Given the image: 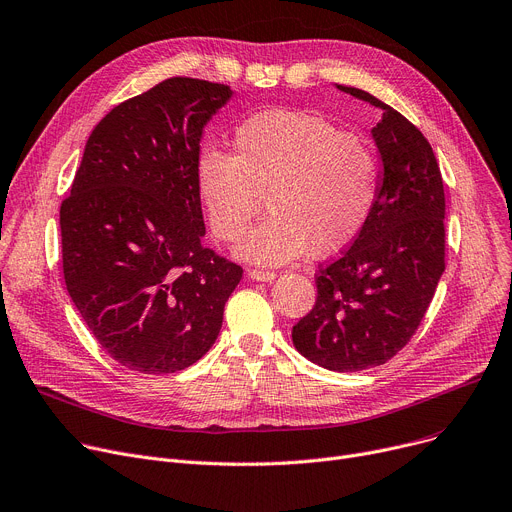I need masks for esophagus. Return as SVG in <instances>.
<instances>
[{
  "label": "esophagus",
  "mask_w": 512,
  "mask_h": 512,
  "mask_svg": "<svg viewBox=\"0 0 512 512\" xmlns=\"http://www.w3.org/2000/svg\"><path fill=\"white\" fill-rule=\"evenodd\" d=\"M249 278L257 282H271L276 278V271L271 269H249Z\"/></svg>",
  "instance_id": "esophagus-1"
}]
</instances>
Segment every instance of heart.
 <instances>
[{"label": "heart", "instance_id": "heart-1", "mask_svg": "<svg viewBox=\"0 0 512 512\" xmlns=\"http://www.w3.org/2000/svg\"><path fill=\"white\" fill-rule=\"evenodd\" d=\"M379 181V158L366 140L300 111L257 113L236 125L234 154L203 146L195 162L197 193L220 241H238L265 197L271 214L241 245V255L259 263L350 245L374 208Z\"/></svg>", "mask_w": 512, "mask_h": 512}]
</instances>
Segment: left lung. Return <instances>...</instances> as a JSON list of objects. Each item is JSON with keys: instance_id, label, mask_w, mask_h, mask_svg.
I'll use <instances>...</instances> for the list:
<instances>
[{"instance_id": "obj_1", "label": "left lung", "mask_w": 512, "mask_h": 512, "mask_svg": "<svg viewBox=\"0 0 512 512\" xmlns=\"http://www.w3.org/2000/svg\"><path fill=\"white\" fill-rule=\"evenodd\" d=\"M337 88L383 111L372 127L383 177L364 228L319 265L315 306L292 327V342L323 368L356 372L391 360L428 311L445 271V185L414 123L360 88Z\"/></svg>"}]
</instances>
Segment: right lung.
I'll return each mask as SVG.
<instances>
[{
    "mask_svg": "<svg viewBox=\"0 0 512 512\" xmlns=\"http://www.w3.org/2000/svg\"><path fill=\"white\" fill-rule=\"evenodd\" d=\"M230 86L168 78L100 119L61 201L65 288L100 348L144 374L206 354L243 267L201 245L195 162Z\"/></svg>",
    "mask_w": 512,
    "mask_h": 512,
    "instance_id": "obj_1",
    "label": "right lung"
}]
</instances>
